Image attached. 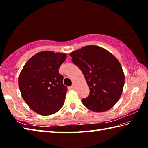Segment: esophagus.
<instances>
[{
    "label": "esophagus",
    "instance_id": "34e87169",
    "mask_svg": "<svg viewBox=\"0 0 148 148\" xmlns=\"http://www.w3.org/2000/svg\"><path fill=\"white\" fill-rule=\"evenodd\" d=\"M75 88H76V86H75V85H72V86H71V89H75Z\"/></svg>",
    "mask_w": 148,
    "mask_h": 148
}]
</instances>
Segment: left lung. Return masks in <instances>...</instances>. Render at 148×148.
Returning <instances> with one entry per match:
<instances>
[{"mask_svg": "<svg viewBox=\"0 0 148 148\" xmlns=\"http://www.w3.org/2000/svg\"><path fill=\"white\" fill-rule=\"evenodd\" d=\"M70 56L89 87V95L82 100L83 104L95 112L111 109L121 97L125 83L124 72L118 60L97 46H84Z\"/></svg>", "mask_w": 148, "mask_h": 148, "instance_id": "1", "label": "left lung"}]
</instances>
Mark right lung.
Masks as SVG:
<instances>
[{
    "mask_svg": "<svg viewBox=\"0 0 148 148\" xmlns=\"http://www.w3.org/2000/svg\"><path fill=\"white\" fill-rule=\"evenodd\" d=\"M66 53L44 51L35 54L24 65L19 76V87L25 102L38 114L49 116L63 106L67 87L59 67Z\"/></svg>",
    "mask_w": 148,
    "mask_h": 148,
    "instance_id": "right-lung-1",
    "label": "right lung"
}]
</instances>
